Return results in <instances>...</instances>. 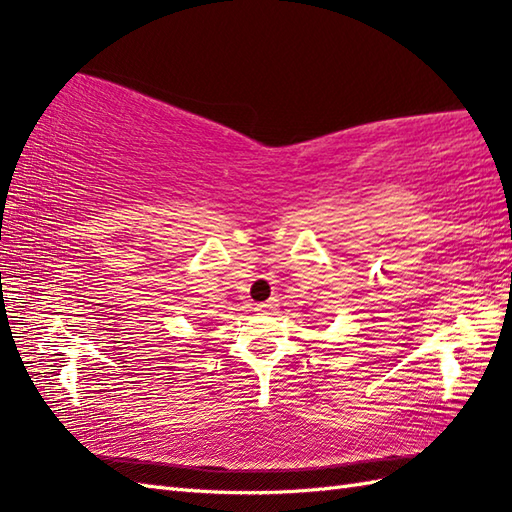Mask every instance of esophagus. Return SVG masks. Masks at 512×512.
Returning <instances> with one entry per match:
<instances>
[{
    "label": "esophagus",
    "mask_w": 512,
    "mask_h": 512,
    "mask_svg": "<svg viewBox=\"0 0 512 512\" xmlns=\"http://www.w3.org/2000/svg\"><path fill=\"white\" fill-rule=\"evenodd\" d=\"M273 308H275V303L273 301H266V303H257L255 312L257 314H270V312H273Z\"/></svg>",
    "instance_id": "esophagus-1"
}]
</instances>
